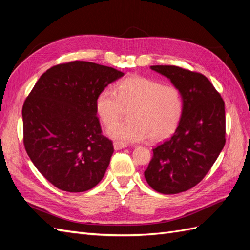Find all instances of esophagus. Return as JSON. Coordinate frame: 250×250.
Here are the masks:
<instances>
[{"mask_svg":"<svg viewBox=\"0 0 250 250\" xmlns=\"http://www.w3.org/2000/svg\"><path fill=\"white\" fill-rule=\"evenodd\" d=\"M127 145L126 144H123V143H118V142H115L114 143V149L115 150H121V149H125L126 148Z\"/></svg>","mask_w":250,"mask_h":250,"instance_id":"1","label":"esophagus"}]
</instances>
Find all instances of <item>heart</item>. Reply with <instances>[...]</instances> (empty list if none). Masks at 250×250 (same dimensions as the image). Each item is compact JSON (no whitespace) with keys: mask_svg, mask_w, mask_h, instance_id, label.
Segmentation results:
<instances>
[{"mask_svg":"<svg viewBox=\"0 0 250 250\" xmlns=\"http://www.w3.org/2000/svg\"><path fill=\"white\" fill-rule=\"evenodd\" d=\"M127 109L129 117L114 124ZM96 111L107 129L108 136L121 143L161 142L180 124L184 112L181 89L146 77L132 76L112 88H104L96 98Z\"/></svg>","mask_w":250,"mask_h":250,"instance_id":"b5f03b06","label":"heart"}]
</instances>
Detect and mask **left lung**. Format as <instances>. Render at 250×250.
I'll list each match as a JSON object with an SVG mask.
<instances>
[{
    "mask_svg": "<svg viewBox=\"0 0 250 250\" xmlns=\"http://www.w3.org/2000/svg\"><path fill=\"white\" fill-rule=\"evenodd\" d=\"M151 69L181 89L184 112L173 135L153 149L145 177L159 193L176 194L196 186L225 146V102L200 73L174 65Z\"/></svg>",
    "mask_w": 250,
    "mask_h": 250,
    "instance_id": "1",
    "label": "left lung"
}]
</instances>
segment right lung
Returning <instances> with one entry per match:
<instances>
[{"label": "right lung", "instance_id": "1", "mask_svg": "<svg viewBox=\"0 0 250 250\" xmlns=\"http://www.w3.org/2000/svg\"><path fill=\"white\" fill-rule=\"evenodd\" d=\"M124 75L93 62L58 64L40 77L24 101L25 150L56 188L84 192L104 176L114 146L102 135L96 98Z\"/></svg>", "mask_w": 250, "mask_h": 250}]
</instances>
